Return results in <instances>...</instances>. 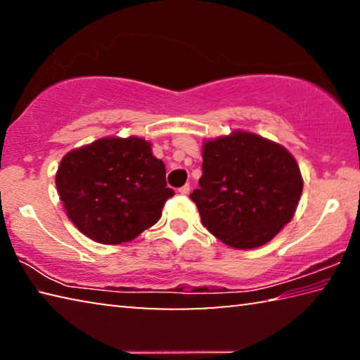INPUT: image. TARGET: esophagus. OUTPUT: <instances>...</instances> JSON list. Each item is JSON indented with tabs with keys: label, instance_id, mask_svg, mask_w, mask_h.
Instances as JSON below:
<instances>
[{
	"label": "esophagus",
	"instance_id": "obj_1",
	"mask_svg": "<svg viewBox=\"0 0 360 360\" xmlns=\"http://www.w3.org/2000/svg\"><path fill=\"white\" fill-rule=\"evenodd\" d=\"M188 192H191V186H188V184H184L179 188V193H182V195H187Z\"/></svg>",
	"mask_w": 360,
	"mask_h": 360
}]
</instances>
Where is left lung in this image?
<instances>
[{
    "label": "left lung",
    "mask_w": 360,
    "mask_h": 360,
    "mask_svg": "<svg viewBox=\"0 0 360 360\" xmlns=\"http://www.w3.org/2000/svg\"><path fill=\"white\" fill-rule=\"evenodd\" d=\"M202 169L191 198L205 227L227 246L259 248L294 217L303 179L283 146L233 131L203 144Z\"/></svg>",
    "instance_id": "left-lung-1"
}]
</instances>
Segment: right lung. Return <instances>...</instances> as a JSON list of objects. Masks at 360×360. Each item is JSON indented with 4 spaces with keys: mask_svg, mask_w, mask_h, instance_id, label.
<instances>
[{
    "mask_svg": "<svg viewBox=\"0 0 360 360\" xmlns=\"http://www.w3.org/2000/svg\"><path fill=\"white\" fill-rule=\"evenodd\" d=\"M70 221L103 245H120L154 225L174 192L165 165L141 138H101L66 154L56 176Z\"/></svg>",
    "mask_w": 360,
    "mask_h": 360,
    "instance_id": "right-lung-1",
    "label": "right lung"
}]
</instances>
